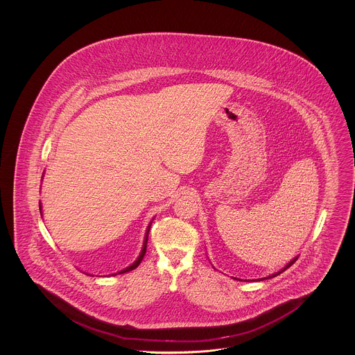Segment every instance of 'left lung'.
I'll return each instance as SVG.
<instances>
[{"mask_svg":"<svg viewBox=\"0 0 355 355\" xmlns=\"http://www.w3.org/2000/svg\"><path fill=\"white\" fill-rule=\"evenodd\" d=\"M297 258H298V257H295L294 259H291V261H290V262L287 263L286 266H285L284 269H281V271H278V272H275V274H271V275H269V277H266V278H261V279H269V278H272V277H277V275H278V274H281L282 271H285L286 270V269H288V268H290V266H291V265H293V263H294V262L297 261ZM239 281H241V279H239Z\"/></svg>","mask_w":355,"mask_h":355,"instance_id":"obj_1","label":"left lung"}]
</instances>
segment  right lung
I'll list each match as a JSON object with an SVG mask.
<instances>
[{
    "mask_svg": "<svg viewBox=\"0 0 355 355\" xmlns=\"http://www.w3.org/2000/svg\"><path fill=\"white\" fill-rule=\"evenodd\" d=\"M40 210H41V203H40ZM150 226H152V222L149 223V226H148V229H146V236H145V241H144V245H142V250H141V254L138 255V258H137V261H135V263H132L130 266H128L126 269H123V270L119 271V274H123V272H128V271L135 270V268L141 263V261H142V258H144V255L146 253V245H148V236H149V230H150Z\"/></svg>",
    "mask_w": 355,
    "mask_h": 355,
    "instance_id": "add662e5",
    "label": "right lung"
}]
</instances>
